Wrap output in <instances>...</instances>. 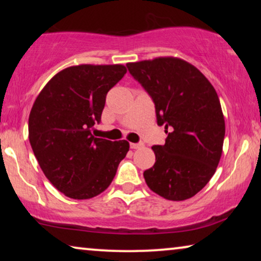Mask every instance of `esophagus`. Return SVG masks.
I'll return each mask as SVG.
<instances>
[{
	"label": "esophagus",
	"instance_id": "34e87169",
	"mask_svg": "<svg viewBox=\"0 0 261 261\" xmlns=\"http://www.w3.org/2000/svg\"><path fill=\"white\" fill-rule=\"evenodd\" d=\"M141 146H142L141 142H139V144H134V142H130V148H133V149H138V148H140Z\"/></svg>",
	"mask_w": 261,
	"mask_h": 261
}]
</instances>
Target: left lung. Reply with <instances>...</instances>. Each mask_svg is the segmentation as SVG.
<instances>
[{
  "label": "left lung",
  "instance_id": "8db88e82",
  "mask_svg": "<svg viewBox=\"0 0 261 261\" xmlns=\"http://www.w3.org/2000/svg\"><path fill=\"white\" fill-rule=\"evenodd\" d=\"M128 71L151 96L164 145L152 147L155 163L146 184L170 201H184L205 187L222 154L224 119L215 89L183 59L164 57L128 63Z\"/></svg>",
  "mask_w": 261,
  "mask_h": 261
}]
</instances>
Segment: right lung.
I'll return each mask as SVG.
<instances>
[{
  "mask_svg": "<svg viewBox=\"0 0 261 261\" xmlns=\"http://www.w3.org/2000/svg\"><path fill=\"white\" fill-rule=\"evenodd\" d=\"M126 72L119 64L67 67L45 85L32 107V149L46 178L67 197L88 199L105 191L129 151L126 140L91 134L101 122L107 94Z\"/></svg>",
  "mask_w": 261,
  "mask_h": 261,
  "instance_id": "right-lung-1",
  "label": "right lung"
}]
</instances>
